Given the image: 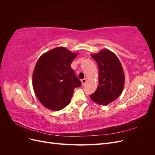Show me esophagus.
I'll use <instances>...</instances> for the list:
<instances>
[{
    "label": "esophagus",
    "mask_w": 155,
    "mask_h": 155,
    "mask_svg": "<svg viewBox=\"0 0 155 155\" xmlns=\"http://www.w3.org/2000/svg\"><path fill=\"white\" fill-rule=\"evenodd\" d=\"M81 83H82V85H85V83H87V79H85V78L81 79Z\"/></svg>",
    "instance_id": "obj_1"
}]
</instances>
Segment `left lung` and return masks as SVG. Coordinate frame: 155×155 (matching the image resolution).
I'll return each mask as SVG.
<instances>
[{
	"label": "left lung",
	"mask_w": 155,
	"mask_h": 155,
	"mask_svg": "<svg viewBox=\"0 0 155 155\" xmlns=\"http://www.w3.org/2000/svg\"><path fill=\"white\" fill-rule=\"evenodd\" d=\"M91 56L99 69V84L90 97L97 104L107 105L122 92L125 83L124 70L118 57L109 50H103Z\"/></svg>",
	"instance_id": "1"
}]
</instances>
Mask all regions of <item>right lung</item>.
<instances>
[{"mask_svg": "<svg viewBox=\"0 0 155 155\" xmlns=\"http://www.w3.org/2000/svg\"><path fill=\"white\" fill-rule=\"evenodd\" d=\"M77 54L58 47L42 55L33 73L37 97L47 109L59 110L71 100L74 90L81 85L70 64Z\"/></svg>", "mask_w": 155, "mask_h": 155, "instance_id": "1", "label": "right lung"}]
</instances>
